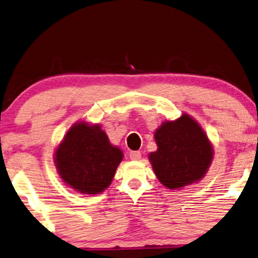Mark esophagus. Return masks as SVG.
<instances>
[{"label": "esophagus", "instance_id": "obj_1", "mask_svg": "<svg viewBox=\"0 0 258 258\" xmlns=\"http://www.w3.org/2000/svg\"><path fill=\"white\" fill-rule=\"evenodd\" d=\"M129 157L132 160H140L141 159V153L139 151H133L129 153Z\"/></svg>", "mask_w": 258, "mask_h": 258}]
</instances>
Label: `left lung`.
I'll return each instance as SVG.
<instances>
[{
  "instance_id": "8db88e82",
  "label": "left lung",
  "mask_w": 258,
  "mask_h": 258,
  "mask_svg": "<svg viewBox=\"0 0 258 258\" xmlns=\"http://www.w3.org/2000/svg\"><path fill=\"white\" fill-rule=\"evenodd\" d=\"M158 149L148 155L159 182L176 190L201 180L213 160V147L195 119L183 113L155 130Z\"/></svg>"
}]
</instances>
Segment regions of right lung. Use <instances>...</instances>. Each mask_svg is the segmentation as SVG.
Listing matches in <instances>:
<instances>
[{"mask_svg":"<svg viewBox=\"0 0 258 258\" xmlns=\"http://www.w3.org/2000/svg\"><path fill=\"white\" fill-rule=\"evenodd\" d=\"M123 152L110 144L99 124L75 123L55 152V165L67 185L97 195L112 182Z\"/></svg>","mask_w":258,"mask_h":258,"instance_id":"add662e5","label":"right lung"}]
</instances>
